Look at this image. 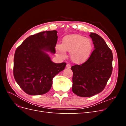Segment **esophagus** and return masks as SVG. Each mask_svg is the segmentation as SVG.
Instances as JSON below:
<instances>
[{
    "label": "esophagus",
    "instance_id": "1",
    "mask_svg": "<svg viewBox=\"0 0 126 126\" xmlns=\"http://www.w3.org/2000/svg\"><path fill=\"white\" fill-rule=\"evenodd\" d=\"M66 68H71V65H70V64H69V63L67 64Z\"/></svg>",
    "mask_w": 126,
    "mask_h": 126
}]
</instances>
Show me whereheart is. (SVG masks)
I'll return each mask as SVG.
<instances>
[{
    "label": "heart",
    "instance_id": "heart-1",
    "mask_svg": "<svg viewBox=\"0 0 126 126\" xmlns=\"http://www.w3.org/2000/svg\"><path fill=\"white\" fill-rule=\"evenodd\" d=\"M56 50L62 58H66L67 51L70 53L72 62L82 63L89 58L93 50V44L90 39L79 34H72L64 37L62 45H57Z\"/></svg>",
    "mask_w": 126,
    "mask_h": 126
}]
</instances>
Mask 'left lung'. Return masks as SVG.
Listing matches in <instances>:
<instances>
[{"label":"left lung","mask_w":126,"mask_h":126,"mask_svg":"<svg viewBox=\"0 0 126 126\" xmlns=\"http://www.w3.org/2000/svg\"><path fill=\"white\" fill-rule=\"evenodd\" d=\"M89 36L94 50L85 63L76 64L73 72L72 90L77 96L92 97L104 90L112 71V52L104 39L98 34L90 32Z\"/></svg>","instance_id":"obj_1"}]
</instances>
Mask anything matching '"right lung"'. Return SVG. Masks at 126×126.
I'll return each instance as SVG.
<instances>
[{
	"instance_id": "right-lung-1",
	"label": "right lung",
	"mask_w": 126,
	"mask_h": 126,
	"mask_svg": "<svg viewBox=\"0 0 126 126\" xmlns=\"http://www.w3.org/2000/svg\"><path fill=\"white\" fill-rule=\"evenodd\" d=\"M57 32L56 30L45 31L30 36L15 51L14 78L28 94L35 96L48 92L53 78L66 66L65 63H53L48 54H55Z\"/></svg>"
}]
</instances>
